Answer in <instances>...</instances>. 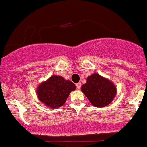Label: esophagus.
<instances>
[{
	"mask_svg": "<svg viewBox=\"0 0 147 147\" xmlns=\"http://www.w3.org/2000/svg\"><path fill=\"white\" fill-rule=\"evenodd\" d=\"M76 88H78V89H79V88H81V83H78V84H76Z\"/></svg>",
	"mask_w": 147,
	"mask_h": 147,
	"instance_id": "obj_1",
	"label": "esophagus"
}]
</instances>
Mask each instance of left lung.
<instances>
[{
  "label": "left lung",
  "mask_w": 147,
  "mask_h": 147,
  "mask_svg": "<svg viewBox=\"0 0 147 147\" xmlns=\"http://www.w3.org/2000/svg\"><path fill=\"white\" fill-rule=\"evenodd\" d=\"M81 89L93 106L100 108L109 105L117 94L114 83L98 74L87 77L86 83L81 86Z\"/></svg>",
  "instance_id": "left-lung-1"
}]
</instances>
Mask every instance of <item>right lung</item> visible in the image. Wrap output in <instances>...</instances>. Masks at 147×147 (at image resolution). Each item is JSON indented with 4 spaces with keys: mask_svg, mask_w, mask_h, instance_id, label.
<instances>
[{
    "mask_svg": "<svg viewBox=\"0 0 147 147\" xmlns=\"http://www.w3.org/2000/svg\"><path fill=\"white\" fill-rule=\"evenodd\" d=\"M75 89L73 82L61 76L53 75L38 86L36 94L46 107L56 109L66 103L70 93Z\"/></svg>",
    "mask_w": 147,
    "mask_h": 147,
    "instance_id": "right-lung-1",
    "label": "right lung"
}]
</instances>
